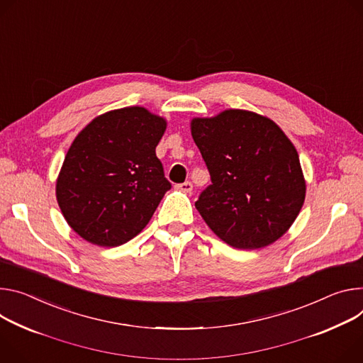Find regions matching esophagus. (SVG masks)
I'll list each match as a JSON object with an SVG mask.
<instances>
[{
  "instance_id": "34e87169",
  "label": "esophagus",
  "mask_w": 363,
  "mask_h": 363,
  "mask_svg": "<svg viewBox=\"0 0 363 363\" xmlns=\"http://www.w3.org/2000/svg\"><path fill=\"white\" fill-rule=\"evenodd\" d=\"M175 188H177V189H179V191H182V192L189 194V192L192 191V184H191L189 181H186V182H182V184L175 185Z\"/></svg>"
}]
</instances>
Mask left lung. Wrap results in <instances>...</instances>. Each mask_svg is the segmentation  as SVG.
I'll list each match as a JSON object with an SVG mask.
<instances>
[{
	"label": "left lung",
	"instance_id": "left-lung-1",
	"mask_svg": "<svg viewBox=\"0 0 363 363\" xmlns=\"http://www.w3.org/2000/svg\"><path fill=\"white\" fill-rule=\"evenodd\" d=\"M191 135L211 185L195 203L207 225L236 249L277 242L306 200V179L291 140L271 118L224 110L192 118Z\"/></svg>",
	"mask_w": 363,
	"mask_h": 363
}]
</instances>
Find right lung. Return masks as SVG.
Segmentation results:
<instances>
[{"instance_id": "right-lung-1", "label": "right lung", "mask_w": 363, "mask_h": 363, "mask_svg": "<svg viewBox=\"0 0 363 363\" xmlns=\"http://www.w3.org/2000/svg\"><path fill=\"white\" fill-rule=\"evenodd\" d=\"M167 120L143 107L95 117L72 142L56 181L60 211L84 240L114 247L138 236L171 182L156 146Z\"/></svg>"}]
</instances>
